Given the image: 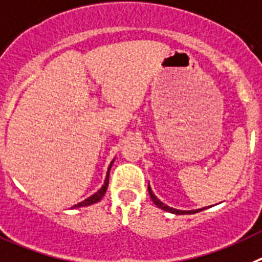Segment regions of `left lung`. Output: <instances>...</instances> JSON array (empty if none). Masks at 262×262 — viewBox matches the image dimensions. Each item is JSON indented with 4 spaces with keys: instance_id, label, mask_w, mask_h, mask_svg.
I'll return each mask as SVG.
<instances>
[{
    "instance_id": "1",
    "label": "left lung",
    "mask_w": 262,
    "mask_h": 262,
    "mask_svg": "<svg viewBox=\"0 0 262 262\" xmlns=\"http://www.w3.org/2000/svg\"><path fill=\"white\" fill-rule=\"evenodd\" d=\"M148 189V194H150V197H151L152 202H154L155 205H157L158 207H160L162 210H166V211H169V213H173V214H194V213H199V211H201V209L200 210H190V211H181V210H176V209H172V207L167 206V205H164L163 202H160L159 200L157 199L154 195V193L151 192V189H150V187H147ZM205 209V207H204Z\"/></svg>"
}]
</instances>
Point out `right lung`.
Wrapping results in <instances>:
<instances>
[{"instance_id": "add662e5", "label": "right lung", "mask_w": 262, "mask_h": 262, "mask_svg": "<svg viewBox=\"0 0 262 262\" xmlns=\"http://www.w3.org/2000/svg\"><path fill=\"white\" fill-rule=\"evenodd\" d=\"M112 163H114V162H111L110 167H108L107 178H105L104 185H103V187L100 188V189H99L98 192H96V193H94V194L91 195V197H89V199H87V200H84V201L79 202V204L74 205V206H73V207H81V206H87V205L95 204V202H98V201H100V200H102V197H103V195H104L105 190H107V188H108V181H110V169H111V166H112Z\"/></svg>"}]
</instances>
